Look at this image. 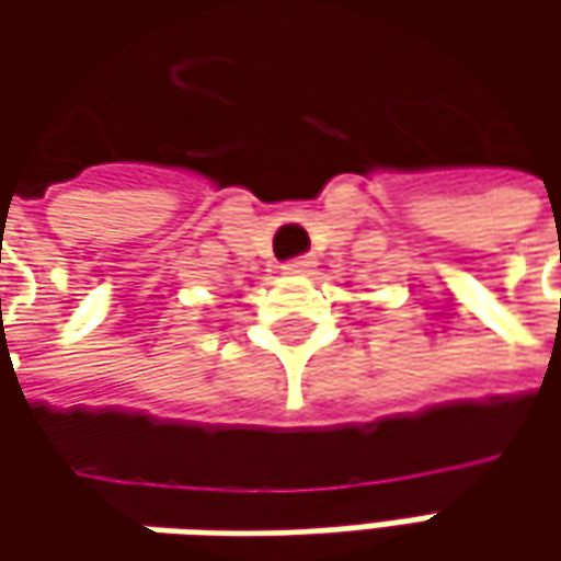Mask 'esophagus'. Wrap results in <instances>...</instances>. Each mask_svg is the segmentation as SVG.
<instances>
[{
	"mask_svg": "<svg viewBox=\"0 0 561 561\" xmlns=\"http://www.w3.org/2000/svg\"><path fill=\"white\" fill-rule=\"evenodd\" d=\"M314 268V262L309 259V255H299V259H290L287 265H284V271L287 274H312Z\"/></svg>",
	"mask_w": 561,
	"mask_h": 561,
	"instance_id": "esophagus-1",
	"label": "esophagus"
}]
</instances>
